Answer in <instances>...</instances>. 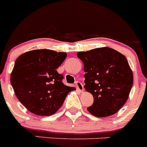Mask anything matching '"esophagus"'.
<instances>
[{
	"instance_id": "esophagus-1",
	"label": "esophagus",
	"mask_w": 147,
	"mask_h": 147,
	"mask_svg": "<svg viewBox=\"0 0 147 147\" xmlns=\"http://www.w3.org/2000/svg\"><path fill=\"white\" fill-rule=\"evenodd\" d=\"M76 88L78 89V90H80V92H82L84 90V86H83L82 83L80 82H76Z\"/></svg>"
}]
</instances>
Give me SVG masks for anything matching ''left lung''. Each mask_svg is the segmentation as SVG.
<instances>
[{
	"label": "left lung",
	"instance_id": "obj_1",
	"mask_svg": "<svg viewBox=\"0 0 147 147\" xmlns=\"http://www.w3.org/2000/svg\"><path fill=\"white\" fill-rule=\"evenodd\" d=\"M77 57L84 65V88L94 100L88 111L96 117L116 113L127 102L133 84V73L125 56L102 47L80 51Z\"/></svg>",
	"mask_w": 147,
	"mask_h": 147
}]
</instances>
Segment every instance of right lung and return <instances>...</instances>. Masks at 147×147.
<instances>
[{"mask_svg": "<svg viewBox=\"0 0 147 147\" xmlns=\"http://www.w3.org/2000/svg\"><path fill=\"white\" fill-rule=\"evenodd\" d=\"M67 57L65 52L36 49L18 57L10 81L18 100L28 111L37 115L55 113L73 87L62 83L57 69Z\"/></svg>", "mask_w": 147, "mask_h": 147, "instance_id": "1", "label": "right lung"}]
</instances>
